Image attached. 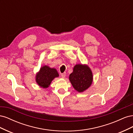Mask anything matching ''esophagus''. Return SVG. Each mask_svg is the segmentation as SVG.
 Listing matches in <instances>:
<instances>
[{
    "label": "esophagus",
    "mask_w": 133,
    "mask_h": 133,
    "mask_svg": "<svg viewBox=\"0 0 133 133\" xmlns=\"http://www.w3.org/2000/svg\"><path fill=\"white\" fill-rule=\"evenodd\" d=\"M65 76H66V73H62L61 74V76L62 78H65Z\"/></svg>",
    "instance_id": "obj_1"
}]
</instances>
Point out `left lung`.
<instances>
[{"label": "left lung", "mask_w": 133, "mask_h": 133, "mask_svg": "<svg viewBox=\"0 0 133 133\" xmlns=\"http://www.w3.org/2000/svg\"><path fill=\"white\" fill-rule=\"evenodd\" d=\"M69 80L74 89L83 92L89 88L92 82V74L90 68L87 65L77 64L73 72L69 75Z\"/></svg>", "instance_id": "left-lung-1"}]
</instances>
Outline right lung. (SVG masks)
Here are the masks:
<instances>
[{
	"label": "right lung",
	"instance_id": "right-lung-1",
	"mask_svg": "<svg viewBox=\"0 0 133 133\" xmlns=\"http://www.w3.org/2000/svg\"><path fill=\"white\" fill-rule=\"evenodd\" d=\"M59 76L55 69L50 68L48 66H43L36 75V82L39 86L43 88L49 87L54 78Z\"/></svg>",
	"mask_w": 133,
	"mask_h": 133
}]
</instances>
